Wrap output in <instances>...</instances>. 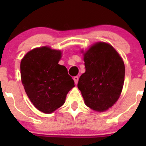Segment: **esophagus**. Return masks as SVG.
<instances>
[{"mask_svg":"<svg viewBox=\"0 0 146 146\" xmlns=\"http://www.w3.org/2000/svg\"><path fill=\"white\" fill-rule=\"evenodd\" d=\"M74 83H75L76 85L77 84V82H78V80H79V77H77V76H76V77H74Z\"/></svg>","mask_w":146,"mask_h":146,"instance_id":"1","label":"esophagus"}]
</instances>
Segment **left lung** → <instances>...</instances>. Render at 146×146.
Instances as JSON below:
<instances>
[{"label": "left lung", "instance_id": "obj_1", "mask_svg": "<svg viewBox=\"0 0 146 146\" xmlns=\"http://www.w3.org/2000/svg\"><path fill=\"white\" fill-rule=\"evenodd\" d=\"M86 72L77 87L85 104L98 112L105 111L118 101L124 82L123 60L111 45L97 42L83 54Z\"/></svg>", "mask_w": 146, "mask_h": 146}]
</instances>
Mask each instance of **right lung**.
Here are the masks:
<instances>
[{
	"mask_svg": "<svg viewBox=\"0 0 146 146\" xmlns=\"http://www.w3.org/2000/svg\"><path fill=\"white\" fill-rule=\"evenodd\" d=\"M60 50L42 47L31 50L20 63L21 80L35 108L53 113L64 104L74 82L64 66L58 64Z\"/></svg>",
	"mask_w": 146,
	"mask_h": 146,
	"instance_id": "1",
	"label": "right lung"
}]
</instances>
